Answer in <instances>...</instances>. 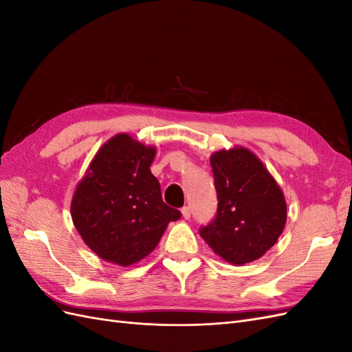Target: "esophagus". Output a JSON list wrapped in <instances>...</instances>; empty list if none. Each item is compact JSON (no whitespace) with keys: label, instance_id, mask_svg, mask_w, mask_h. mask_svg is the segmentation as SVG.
Returning <instances> with one entry per match:
<instances>
[{"label":"esophagus","instance_id":"1","mask_svg":"<svg viewBox=\"0 0 352 352\" xmlns=\"http://www.w3.org/2000/svg\"><path fill=\"white\" fill-rule=\"evenodd\" d=\"M180 211H182V216H184V219H189L190 217V210H189V207H184L182 210H180Z\"/></svg>","mask_w":352,"mask_h":352}]
</instances>
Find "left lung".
Returning a JSON list of instances; mask_svg holds the SVG:
<instances>
[{
	"instance_id": "left-lung-1",
	"label": "left lung",
	"mask_w": 352,
	"mask_h": 352,
	"mask_svg": "<svg viewBox=\"0 0 352 352\" xmlns=\"http://www.w3.org/2000/svg\"><path fill=\"white\" fill-rule=\"evenodd\" d=\"M217 212L199 235L228 263L242 265L267 252L282 235L286 202L276 180L245 148L211 155Z\"/></svg>"
}]
</instances>
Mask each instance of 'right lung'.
Instances as JSON below:
<instances>
[{"label": "right lung", "instance_id": "obj_1", "mask_svg": "<svg viewBox=\"0 0 352 352\" xmlns=\"http://www.w3.org/2000/svg\"><path fill=\"white\" fill-rule=\"evenodd\" d=\"M155 148L122 133L104 144L72 199L74 228L105 261L131 265L146 257L180 211L168 207L150 166Z\"/></svg>", "mask_w": 352, "mask_h": 352}]
</instances>
